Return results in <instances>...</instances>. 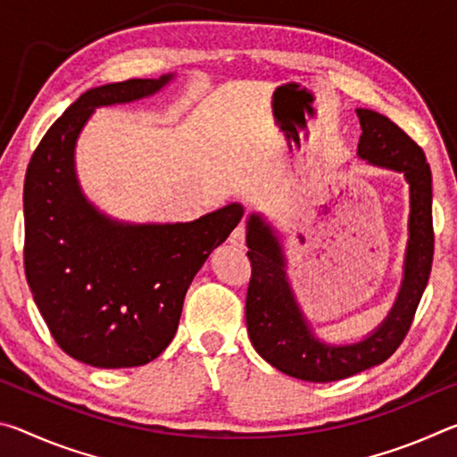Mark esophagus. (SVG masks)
Listing matches in <instances>:
<instances>
[{"label": "esophagus", "instance_id": "34e87169", "mask_svg": "<svg viewBox=\"0 0 457 457\" xmlns=\"http://www.w3.org/2000/svg\"><path fill=\"white\" fill-rule=\"evenodd\" d=\"M245 236H247L245 226H242V223H239V226L229 234V244H234L237 247H244L245 245Z\"/></svg>", "mask_w": 457, "mask_h": 457}]
</instances>
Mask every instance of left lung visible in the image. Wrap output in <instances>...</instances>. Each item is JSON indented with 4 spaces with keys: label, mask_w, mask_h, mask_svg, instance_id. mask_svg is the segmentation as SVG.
<instances>
[{
    "label": "left lung",
    "mask_w": 457,
    "mask_h": 457,
    "mask_svg": "<svg viewBox=\"0 0 457 457\" xmlns=\"http://www.w3.org/2000/svg\"><path fill=\"white\" fill-rule=\"evenodd\" d=\"M357 117L362 129L359 157L370 165L403 173L411 197L403 280L395 304L369 337L351 345H327L316 338L294 298L276 231L258 213H252L247 220L245 244L252 262L245 296L247 335L253 349L270 365L311 383L340 381L389 359L411 328L431 274V169L425 153L405 130L383 114L357 108Z\"/></svg>",
    "instance_id": "left-lung-1"
}]
</instances>
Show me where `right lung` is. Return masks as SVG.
Segmentation results:
<instances>
[{
    "label": "right lung",
    "mask_w": 457,
    "mask_h": 457,
    "mask_svg": "<svg viewBox=\"0 0 457 457\" xmlns=\"http://www.w3.org/2000/svg\"><path fill=\"white\" fill-rule=\"evenodd\" d=\"M171 80L167 74L87 90L48 129L26 171L29 290L60 349L90 367L157 359L179 327L191 280L244 215L229 204L187 223H125L84 197L74 146L95 108L146 98Z\"/></svg>",
    "instance_id": "add662e5"
}]
</instances>
